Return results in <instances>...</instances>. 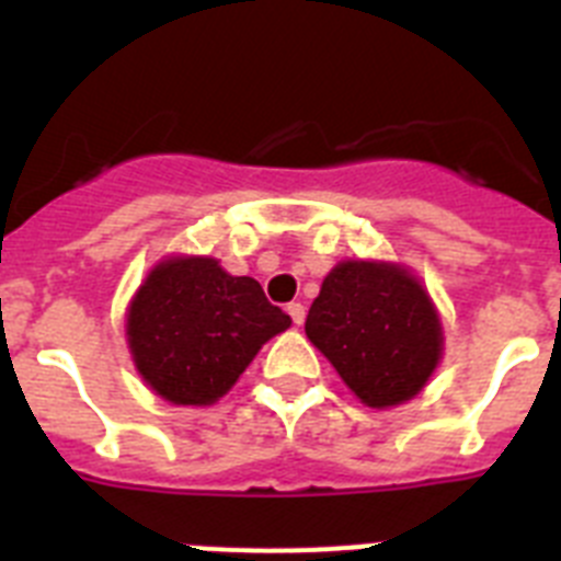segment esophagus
<instances>
[{"label": "esophagus", "instance_id": "34e87169", "mask_svg": "<svg viewBox=\"0 0 561 561\" xmlns=\"http://www.w3.org/2000/svg\"><path fill=\"white\" fill-rule=\"evenodd\" d=\"M286 311H289L291 323H295V325H300V323H304V320H306L304 304H289V306H286Z\"/></svg>", "mask_w": 561, "mask_h": 561}]
</instances>
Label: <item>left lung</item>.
<instances>
[{
  "mask_svg": "<svg viewBox=\"0 0 561 561\" xmlns=\"http://www.w3.org/2000/svg\"><path fill=\"white\" fill-rule=\"evenodd\" d=\"M306 336L374 410L415 399L444 356V325L427 286L396 261H340L311 304Z\"/></svg>",
  "mask_w": 561,
  "mask_h": 561,
  "instance_id": "1",
  "label": "left lung"
}]
</instances>
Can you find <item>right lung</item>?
I'll return each instance as SVG.
<instances>
[{
    "label": "right lung",
    "mask_w": 561,
    "mask_h": 561,
    "mask_svg": "<svg viewBox=\"0 0 561 561\" xmlns=\"http://www.w3.org/2000/svg\"><path fill=\"white\" fill-rule=\"evenodd\" d=\"M289 325L255 277L230 275L210 255L160 257L126 309L134 368L180 408L216 404Z\"/></svg>",
    "instance_id": "obj_1"
}]
</instances>
